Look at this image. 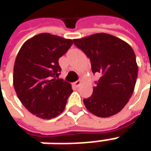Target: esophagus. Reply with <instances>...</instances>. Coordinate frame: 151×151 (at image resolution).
<instances>
[{
    "mask_svg": "<svg viewBox=\"0 0 151 151\" xmlns=\"http://www.w3.org/2000/svg\"><path fill=\"white\" fill-rule=\"evenodd\" d=\"M81 83H82V82L80 80H78V81H76L75 82H73V86H76V87H78L79 86L81 85Z\"/></svg>",
    "mask_w": 151,
    "mask_h": 151,
    "instance_id": "obj_1",
    "label": "esophagus"
}]
</instances>
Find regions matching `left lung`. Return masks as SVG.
<instances>
[{"label": "left lung", "mask_w": 151, "mask_h": 151, "mask_svg": "<svg viewBox=\"0 0 151 151\" xmlns=\"http://www.w3.org/2000/svg\"><path fill=\"white\" fill-rule=\"evenodd\" d=\"M73 43L90 58L93 73L101 74L91 96L83 99L86 109L99 117L118 113L131 98L137 78L133 48L124 40L106 33L76 39Z\"/></svg>", "instance_id": "1"}]
</instances>
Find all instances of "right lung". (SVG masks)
Returning <instances> with one entry per match:
<instances>
[{
  "label": "right lung",
  "mask_w": 151,
  "mask_h": 151,
  "mask_svg": "<svg viewBox=\"0 0 151 151\" xmlns=\"http://www.w3.org/2000/svg\"><path fill=\"white\" fill-rule=\"evenodd\" d=\"M73 40L42 33L27 40L14 66V86L19 100L31 113L42 119L57 116L72 94L70 83L59 78L58 60Z\"/></svg>",
  "instance_id": "right-lung-1"
}]
</instances>
